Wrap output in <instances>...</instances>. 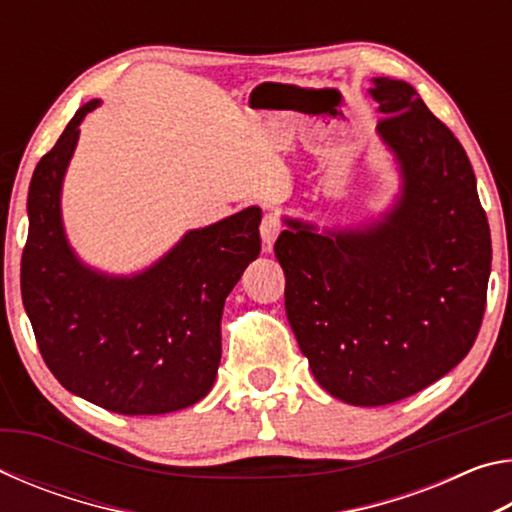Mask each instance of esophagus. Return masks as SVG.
<instances>
[{"instance_id": "1", "label": "esophagus", "mask_w": 512, "mask_h": 512, "mask_svg": "<svg viewBox=\"0 0 512 512\" xmlns=\"http://www.w3.org/2000/svg\"><path fill=\"white\" fill-rule=\"evenodd\" d=\"M259 232H262V241L266 248H271L275 244L277 235L282 232V221L277 219L275 214H266L262 219V225H259Z\"/></svg>"}]
</instances>
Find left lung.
<instances>
[{
	"mask_svg": "<svg viewBox=\"0 0 512 512\" xmlns=\"http://www.w3.org/2000/svg\"><path fill=\"white\" fill-rule=\"evenodd\" d=\"M377 135L402 194L357 230L298 219L275 241L284 307L309 368L354 406L400 402L465 359L479 334L492 262L490 225L454 133L413 85L372 79Z\"/></svg>",
	"mask_w": 512,
	"mask_h": 512,
	"instance_id": "8db88e82",
	"label": "left lung"
}]
</instances>
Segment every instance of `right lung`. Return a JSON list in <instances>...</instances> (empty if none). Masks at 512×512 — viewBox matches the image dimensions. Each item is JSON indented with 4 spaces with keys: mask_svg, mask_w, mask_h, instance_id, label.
Here are the masks:
<instances>
[{
    "mask_svg": "<svg viewBox=\"0 0 512 512\" xmlns=\"http://www.w3.org/2000/svg\"><path fill=\"white\" fill-rule=\"evenodd\" d=\"M76 110L29 185L22 302L47 368L69 393L121 415H160L210 393L221 361V316L257 259L262 210L246 207L189 230L160 262L131 277L85 266L69 248L60 189L79 126Z\"/></svg>",
    "mask_w": 512,
    "mask_h": 512,
    "instance_id": "obj_1",
    "label": "right lung"
}]
</instances>
